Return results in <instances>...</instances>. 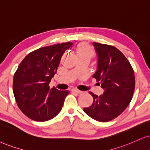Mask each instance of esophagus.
Here are the masks:
<instances>
[{"mask_svg": "<svg viewBox=\"0 0 150 150\" xmlns=\"http://www.w3.org/2000/svg\"><path fill=\"white\" fill-rule=\"evenodd\" d=\"M72 91L74 92V93H81V91H79L77 88H73V89H72Z\"/></svg>", "mask_w": 150, "mask_h": 150, "instance_id": "1", "label": "esophagus"}]
</instances>
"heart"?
<instances>
[{"mask_svg": "<svg viewBox=\"0 0 150 150\" xmlns=\"http://www.w3.org/2000/svg\"><path fill=\"white\" fill-rule=\"evenodd\" d=\"M77 55L87 56L92 58L94 56V51L91 48L88 46L86 43H80L77 46L76 50Z\"/></svg>", "mask_w": 150, "mask_h": 150, "instance_id": "obj_1", "label": "heart"}]
</instances>
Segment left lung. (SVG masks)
Segmentation results:
<instances>
[{"instance_id":"8db88e82","label":"left lung","mask_w":150,"mask_h":150,"mask_svg":"<svg viewBox=\"0 0 150 150\" xmlns=\"http://www.w3.org/2000/svg\"><path fill=\"white\" fill-rule=\"evenodd\" d=\"M98 53V69L93 77L105 90L93 98L84 112L94 120L108 122L120 115L129 105L135 89L134 69L126 57L113 45L93 43Z\"/></svg>"}]
</instances>
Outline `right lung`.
Here are the masks:
<instances>
[{
  "instance_id": "add662e5",
  "label": "right lung",
  "mask_w": 150,
  "mask_h": 150,
  "mask_svg": "<svg viewBox=\"0 0 150 150\" xmlns=\"http://www.w3.org/2000/svg\"><path fill=\"white\" fill-rule=\"evenodd\" d=\"M73 43L66 42L31 52L21 62L13 78V93L18 107L26 116L44 122L60 112L69 91L50 88L64 52Z\"/></svg>"
}]
</instances>
